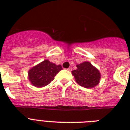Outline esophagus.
I'll return each instance as SVG.
<instances>
[{"instance_id": "esophagus-1", "label": "esophagus", "mask_w": 130, "mask_h": 130, "mask_svg": "<svg viewBox=\"0 0 130 130\" xmlns=\"http://www.w3.org/2000/svg\"><path fill=\"white\" fill-rule=\"evenodd\" d=\"M67 69L68 71H71V70H72V67H69V68H67Z\"/></svg>"}]
</instances>
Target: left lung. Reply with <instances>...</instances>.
<instances>
[{
  "label": "left lung",
  "mask_w": 130,
  "mask_h": 130,
  "mask_svg": "<svg viewBox=\"0 0 130 130\" xmlns=\"http://www.w3.org/2000/svg\"><path fill=\"white\" fill-rule=\"evenodd\" d=\"M76 67L77 69L72 71V74L79 86L86 88H92L99 84L101 73L90 62L85 61Z\"/></svg>",
  "instance_id": "8db88e82"
}]
</instances>
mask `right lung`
Listing matches in <instances>:
<instances>
[{
    "label": "right lung",
    "instance_id": "right-lung-1",
    "mask_svg": "<svg viewBox=\"0 0 130 130\" xmlns=\"http://www.w3.org/2000/svg\"><path fill=\"white\" fill-rule=\"evenodd\" d=\"M61 69H63L61 65H57L48 60H44L29 69L28 78L32 85L42 88L51 83Z\"/></svg>",
    "mask_w": 130,
    "mask_h": 130
}]
</instances>
